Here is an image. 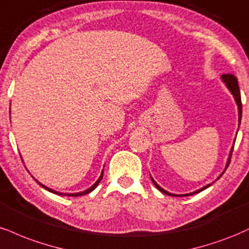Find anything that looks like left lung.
Listing matches in <instances>:
<instances>
[{
	"instance_id": "obj_1",
	"label": "left lung",
	"mask_w": 249,
	"mask_h": 249,
	"mask_svg": "<svg viewBox=\"0 0 249 249\" xmlns=\"http://www.w3.org/2000/svg\"><path fill=\"white\" fill-rule=\"evenodd\" d=\"M221 79H223V81L225 84H226V86L229 87V89L231 90V93H232L233 96L235 98V101H236V105H238V108H239V124H240L241 122V115H242V104H241V95H240V89H239V84H238V79H236V77L234 74H223L221 75ZM232 153H233V149L231 150V154H230V157H229V162H227V165L226 168H225V171H226V169L229 168L230 165V162H231V157H232ZM224 171V172H225ZM223 172V174H224ZM223 174L219 176V178H220L221 176H223ZM151 180H153V183L155 184V186H156L157 189L160 190V192H163V194L165 195H169V196H172V197H186V196H191V195H195V194H198V192L203 191V190H205L209 188V186H211V184H209V185L204 186V188H201L199 190H197V191L192 192V194H188V195H182V196H178V195H172L170 194V192L165 191V190H163L162 188H160V185H157V183L155 182V180L151 178Z\"/></svg>"
}]
</instances>
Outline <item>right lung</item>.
<instances>
[{
	"instance_id": "add662e5",
	"label": "right lung",
	"mask_w": 249,
	"mask_h": 249,
	"mask_svg": "<svg viewBox=\"0 0 249 249\" xmlns=\"http://www.w3.org/2000/svg\"><path fill=\"white\" fill-rule=\"evenodd\" d=\"M102 176H104V172H101V176L99 177V179L96 180V182H95L94 184H93V185L90 186L89 189L85 190V191H83V192H78V194H60V192H57V191H54V190H52V189H50V188H46L45 185H43V184H40L39 182H38V184H39L40 186H43V188L45 189V190H48V191L52 192V194H55V195H60V196H71V197H78V196H84V195H87V194H89V192H92L93 190H94V189L96 188V186H98V184L100 183V180H101Z\"/></svg>"
}]
</instances>
